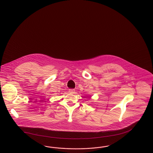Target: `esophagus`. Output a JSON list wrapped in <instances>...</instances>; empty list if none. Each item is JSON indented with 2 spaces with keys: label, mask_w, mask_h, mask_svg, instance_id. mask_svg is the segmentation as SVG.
I'll return each instance as SVG.
<instances>
[{
  "label": "esophagus",
  "mask_w": 153,
  "mask_h": 153,
  "mask_svg": "<svg viewBox=\"0 0 153 153\" xmlns=\"http://www.w3.org/2000/svg\"><path fill=\"white\" fill-rule=\"evenodd\" d=\"M68 92L71 93V94H74V92H75V90H74V89H70L68 90Z\"/></svg>",
  "instance_id": "esophagus-1"
}]
</instances>
